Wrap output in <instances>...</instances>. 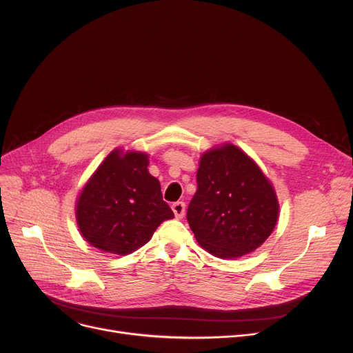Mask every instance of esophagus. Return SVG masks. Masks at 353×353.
<instances>
[{
  "label": "esophagus",
  "mask_w": 353,
  "mask_h": 353,
  "mask_svg": "<svg viewBox=\"0 0 353 353\" xmlns=\"http://www.w3.org/2000/svg\"><path fill=\"white\" fill-rule=\"evenodd\" d=\"M172 209H173L174 216L177 219H181L184 216V213H186V203H184V201H176V203H173Z\"/></svg>",
  "instance_id": "34e87169"
}]
</instances>
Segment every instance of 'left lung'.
Returning a JSON list of instances; mask_svg holds the SVG:
<instances>
[{
  "label": "left lung",
  "instance_id": "8db88e82",
  "mask_svg": "<svg viewBox=\"0 0 353 353\" xmlns=\"http://www.w3.org/2000/svg\"><path fill=\"white\" fill-rule=\"evenodd\" d=\"M277 214L272 183L239 147L223 144L201 156L188 209L200 246L221 259L250 253L270 236Z\"/></svg>",
  "mask_w": 353,
  "mask_h": 353
}]
</instances>
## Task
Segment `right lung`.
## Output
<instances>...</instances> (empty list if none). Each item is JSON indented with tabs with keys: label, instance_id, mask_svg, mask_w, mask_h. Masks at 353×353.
Here are the masks:
<instances>
[{
	"label": "right lung",
	"instance_id": "obj_1",
	"mask_svg": "<svg viewBox=\"0 0 353 353\" xmlns=\"http://www.w3.org/2000/svg\"><path fill=\"white\" fill-rule=\"evenodd\" d=\"M148 156L116 148L87 181L76 206L80 232L103 252L128 254L152 239L174 214L160 181L147 170Z\"/></svg>",
	"mask_w": 353,
	"mask_h": 353
}]
</instances>
